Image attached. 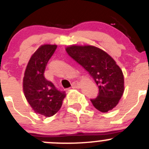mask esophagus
<instances>
[{"instance_id": "1", "label": "esophagus", "mask_w": 149, "mask_h": 149, "mask_svg": "<svg viewBox=\"0 0 149 149\" xmlns=\"http://www.w3.org/2000/svg\"><path fill=\"white\" fill-rule=\"evenodd\" d=\"M72 88H79L80 87V83L78 81H74L72 84Z\"/></svg>"}]
</instances>
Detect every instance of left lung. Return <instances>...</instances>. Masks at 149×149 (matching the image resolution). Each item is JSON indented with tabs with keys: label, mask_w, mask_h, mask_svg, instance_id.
Masks as SVG:
<instances>
[{
	"label": "left lung",
	"mask_w": 149,
	"mask_h": 149,
	"mask_svg": "<svg viewBox=\"0 0 149 149\" xmlns=\"http://www.w3.org/2000/svg\"><path fill=\"white\" fill-rule=\"evenodd\" d=\"M68 54L89 72L99 88V94L90 100L94 107L107 113L118 103L124 92L123 72L105 51L91 45L66 47Z\"/></svg>",
	"instance_id": "1"
}]
</instances>
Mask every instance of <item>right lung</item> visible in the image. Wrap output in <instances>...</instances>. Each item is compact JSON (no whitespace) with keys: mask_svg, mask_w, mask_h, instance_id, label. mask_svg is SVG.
Wrapping results in <instances>:
<instances>
[{"mask_svg":"<svg viewBox=\"0 0 149 149\" xmlns=\"http://www.w3.org/2000/svg\"><path fill=\"white\" fill-rule=\"evenodd\" d=\"M57 46L44 44L32 54L24 72L23 90L33 111L45 117L56 114L62 105L66 94L58 90L44 77L48 61Z\"/></svg>","mask_w":149,"mask_h":149,"instance_id":"right-lung-1","label":"right lung"}]
</instances>
